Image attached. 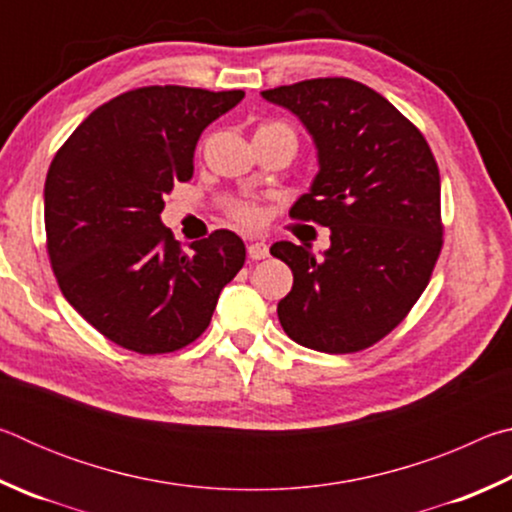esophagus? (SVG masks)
Here are the masks:
<instances>
[{
  "instance_id": "34e87169",
  "label": "esophagus",
  "mask_w": 512,
  "mask_h": 512,
  "mask_svg": "<svg viewBox=\"0 0 512 512\" xmlns=\"http://www.w3.org/2000/svg\"><path fill=\"white\" fill-rule=\"evenodd\" d=\"M248 257L250 259H264L268 257V246L264 241H250L248 244Z\"/></svg>"
}]
</instances>
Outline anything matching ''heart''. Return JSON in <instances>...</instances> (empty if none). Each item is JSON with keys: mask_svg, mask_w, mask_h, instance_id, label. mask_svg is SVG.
<instances>
[{"mask_svg": "<svg viewBox=\"0 0 512 512\" xmlns=\"http://www.w3.org/2000/svg\"><path fill=\"white\" fill-rule=\"evenodd\" d=\"M259 128H287V131H291L289 126H284V124H277V121H273V124H264V126H259ZM257 128V131H259ZM235 219L239 221V223H244V225H255L257 221H259V210L255 205H237L235 207Z\"/></svg>", "mask_w": 512, "mask_h": 512, "instance_id": "1", "label": "heart"}]
</instances>
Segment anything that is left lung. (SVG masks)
Segmentation results:
<instances>
[{
	"label": "left lung",
	"instance_id": "8db88e82",
	"mask_svg": "<svg viewBox=\"0 0 512 512\" xmlns=\"http://www.w3.org/2000/svg\"><path fill=\"white\" fill-rule=\"evenodd\" d=\"M262 97L293 112L316 146L318 173L289 214L332 230L323 259L291 241L271 246L293 273L277 318L305 348L359 352L427 289L443 248L438 164L418 128L363 83L311 79Z\"/></svg>",
	"mask_w": 512,
	"mask_h": 512
}]
</instances>
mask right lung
Here are the masks:
<instances>
[{"instance_id": "add662e5", "label": "right lung", "mask_w": 512, "mask_h": 512, "mask_svg": "<svg viewBox=\"0 0 512 512\" xmlns=\"http://www.w3.org/2000/svg\"><path fill=\"white\" fill-rule=\"evenodd\" d=\"M244 99L151 85L103 103L69 135L45 183L47 250L69 305L121 348L164 354L196 341L246 262L235 232L180 248L162 196L194 173L196 142Z\"/></svg>"}]
</instances>
